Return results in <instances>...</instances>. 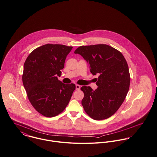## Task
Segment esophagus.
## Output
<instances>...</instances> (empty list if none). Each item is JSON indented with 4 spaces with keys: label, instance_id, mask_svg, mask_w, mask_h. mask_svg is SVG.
<instances>
[{
    "label": "esophagus",
    "instance_id": "esophagus-1",
    "mask_svg": "<svg viewBox=\"0 0 157 157\" xmlns=\"http://www.w3.org/2000/svg\"><path fill=\"white\" fill-rule=\"evenodd\" d=\"M80 88H81V86H79V85H76V89L77 90H80Z\"/></svg>",
    "mask_w": 157,
    "mask_h": 157
}]
</instances>
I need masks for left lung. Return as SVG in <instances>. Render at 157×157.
<instances>
[{"label": "left lung", "instance_id": "obj_1", "mask_svg": "<svg viewBox=\"0 0 157 157\" xmlns=\"http://www.w3.org/2000/svg\"><path fill=\"white\" fill-rule=\"evenodd\" d=\"M75 53L81 55L90 64L91 73L99 75L98 88L82 86V105L87 114L96 121L113 116L122 105L128 92L130 75L122 53L106 44L81 46Z\"/></svg>", "mask_w": 157, "mask_h": 157}]
</instances>
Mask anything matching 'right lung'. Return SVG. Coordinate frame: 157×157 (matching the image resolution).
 Masks as SVG:
<instances>
[{"label":"right lung","instance_id":"obj_1","mask_svg":"<svg viewBox=\"0 0 157 157\" xmlns=\"http://www.w3.org/2000/svg\"><path fill=\"white\" fill-rule=\"evenodd\" d=\"M72 46L47 44L34 49L27 57L22 81L27 96L39 113L52 117L62 113L76 88L58 79Z\"/></svg>","mask_w":157,"mask_h":157}]
</instances>
